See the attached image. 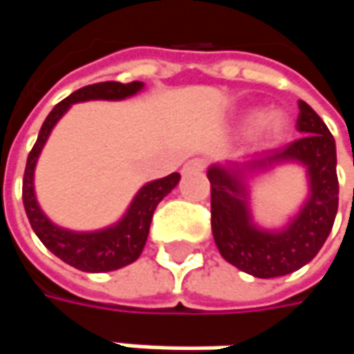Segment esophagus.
Here are the masks:
<instances>
[{"label":"esophagus","instance_id":"34e87169","mask_svg":"<svg viewBox=\"0 0 354 354\" xmlns=\"http://www.w3.org/2000/svg\"><path fill=\"white\" fill-rule=\"evenodd\" d=\"M205 159H201V157H195V159H189L187 163L183 165V173H189V171H203L205 169Z\"/></svg>","mask_w":354,"mask_h":354}]
</instances>
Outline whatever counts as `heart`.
<instances>
[{
    "instance_id": "1",
    "label": "heart",
    "mask_w": 354,
    "mask_h": 354,
    "mask_svg": "<svg viewBox=\"0 0 354 354\" xmlns=\"http://www.w3.org/2000/svg\"><path fill=\"white\" fill-rule=\"evenodd\" d=\"M246 122L248 124L256 122V114H250V116L246 118ZM288 126H290V120L286 118V114H281V112H268L260 120V124H258V133L264 140H268V142H274V140H279L286 133Z\"/></svg>"
}]
</instances>
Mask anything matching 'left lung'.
Segmentation results:
<instances>
[{
    "label": "left lung",
    "instance_id": "1",
    "mask_svg": "<svg viewBox=\"0 0 354 354\" xmlns=\"http://www.w3.org/2000/svg\"><path fill=\"white\" fill-rule=\"evenodd\" d=\"M295 128L304 136L281 149L252 159L250 169L295 159L307 165L311 197L281 232H262L250 225L244 185L236 173L223 167L209 169L211 225L216 248L228 264L256 278H278L311 262L333 228L339 209L337 151L329 128L309 104L299 100Z\"/></svg>",
    "mask_w": 354,
    "mask_h": 354
}]
</instances>
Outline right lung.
Masks as SVG:
<instances>
[{"label": "right lung", "instance_id": "right-lung-1", "mask_svg": "<svg viewBox=\"0 0 354 354\" xmlns=\"http://www.w3.org/2000/svg\"><path fill=\"white\" fill-rule=\"evenodd\" d=\"M140 88H142V82H138V80L128 82V84L108 80V82L90 84V86L73 92L68 98L61 100L50 110V114L41 126L33 149L29 151V157H27L25 175H23V205H25V212L33 226L35 234L55 256H59L62 262L71 264L73 268H78L82 272H112V270H118L122 266H128L133 260H138L143 246H145L147 234H149V225H151V216H153L156 207L159 205V201L167 193H171V189L179 183L181 175L171 173L163 179H157L153 183L145 185L138 193V197L133 198L128 214L116 226L100 230V232L78 234V232L62 230L53 223H48L47 216L41 212L33 193L35 163H37V157L41 153L43 145L47 142L53 126L71 108V104L80 102V100H94V98L122 100L126 96L136 94Z\"/></svg>", "mask_w": 354, "mask_h": 354}]
</instances>
